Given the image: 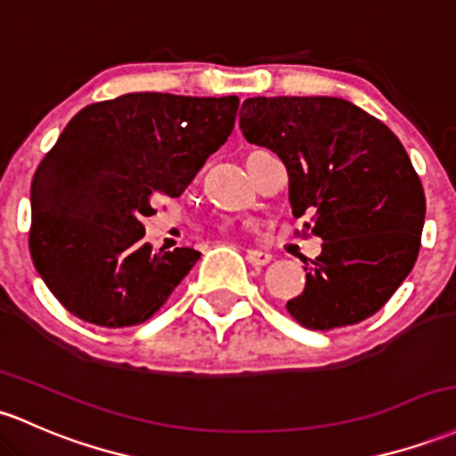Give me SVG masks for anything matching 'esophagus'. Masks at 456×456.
Here are the masks:
<instances>
[{"label": "esophagus", "instance_id": "esophagus-1", "mask_svg": "<svg viewBox=\"0 0 456 456\" xmlns=\"http://www.w3.org/2000/svg\"><path fill=\"white\" fill-rule=\"evenodd\" d=\"M247 259L251 264H255V266H266V264H270V259H273V255H270L268 251H257V248H248Z\"/></svg>", "mask_w": 456, "mask_h": 456}]
</instances>
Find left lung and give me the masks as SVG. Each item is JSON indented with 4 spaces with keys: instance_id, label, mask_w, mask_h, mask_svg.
Returning <instances> with one entry per match:
<instances>
[{
    "instance_id": "1",
    "label": "left lung",
    "mask_w": 456,
    "mask_h": 456,
    "mask_svg": "<svg viewBox=\"0 0 456 456\" xmlns=\"http://www.w3.org/2000/svg\"><path fill=\"white\" fill-rule=\"evenodd\" d=\"M240 129L283 159L292 214H309L303 233L324 242L289 316L331 331L377 314L411 273L427 214L396 134L338 97H251Z\"/></svg>"
}]
</instances>
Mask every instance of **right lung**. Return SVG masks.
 <instances>
[{"label":"right lung","instance_id":"obj_1","mask_svg":"<svg viewBox=\"0 0 456 456\" xmlns=\"http://www.w3.org/2000/svg\"><path fill=\"white\" fill-rule=\"evenodd\" d=\"M240 99L129 93L90 103L38 164L29 255L73 316L108 329L144 322L197 264L194 248L155 253L142 218L179 197L233 132Z\"/></svg>","mask_w":456,"mask_h":456}]
</instances>
